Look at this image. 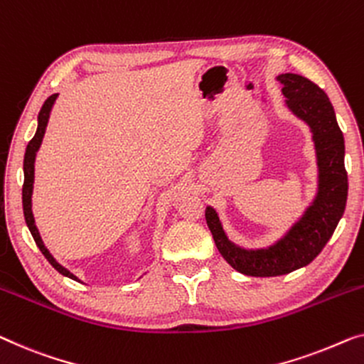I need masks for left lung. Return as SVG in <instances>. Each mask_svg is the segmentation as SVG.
Instances as JSON below:
<instances>
[{
	"label": "left lung",
	"mask_w": 364,
	"mask_h": 364,
	"mask_svg": "<svg viewBox=\"0 0 364 364\" xmlns=\"http://www.w3.org/2000/svg\"><path fill=\"white\" fill-rule=\"evenodd\" d=\"M277 80L287 98V108L304 119L314 134L318 166L317 197L281 240L262 250H245L231 243L217 212L212 207L205 210V218L220 255L233 269L255 277L282 276L310 264L343 217L348 195L345 139L326 93L297 73H281Z\"/></svg>",
	"instance_id": "obj_1"
}]
</instances>
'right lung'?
Wrapping results in <instances>:
<instances>
[{
    "label": "right lung",
    "mask_w": 364,
    "mask_h": 364,
    "mask_svg": "<svg viewBox=\"0 0 364 364\" xmlns=\"http://www.w3.org/2000/svg\"><path fill=\"white\" fill-rule=\"evenodd\" d=\"M55 98H57V93L50 95V97L44 102V105H42V108H41V112H39V117H38V131H36L34 138L29 141L28 147H26V154H24V183H23V210H24L26 225H28V228L31 231V235H33L36 245H38V247L41 250L42 255L46 256V259L49 261L50 264H52V267L59 271L62 276H67V277L73 279V281H78L77 276H73L70 271L65 269L64 266H60L59 262L54 259V256L50 255L49 250H47V247L44 246V241H42V238H41L38 226H36V223H34L33 205H31V197H33V183H34L36 152L39 151L41 143H42V138H44L46 128H47V121H49L50 109H52V107H54Z\"/></svg>",
    "instance_id": "obj_1"
}]
</instances>
